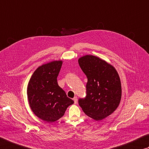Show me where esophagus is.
<instances>
[{"mask_svg": "<svg viewBox=\"0 0 149 149\" xmlns=\"http://www.w3.org/2000/svg\"><path fill=\"white\" fill-rule=\"evenodd\" d=\"M74 104H77V98L76 96L74 97Z\"/></svg>", "mask_w": 149, "mask_h": 149, "instance_id": "esophagus-1", "label": "esophagus"}]
</instances>
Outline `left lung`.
Masks as SVG:
<instances>
[{
  "label": "left lung",
  "mask_w": 149,
  "mask_h": 149,
  "mask_svg": "<svg viewBox=\"0 0 149 149\" xmlns=\"http://www.w3.org/2000/svg\"><path fill=\"white\" fill-rule=\"evenodd\" d=\"M88 79L86 96L79 104L88 117L102 120L115 111L122 94L119 75L115 67L98 56L86 55L78 59Z\"/></svg>",
  "instance_id": "8db88e82"
}]
</instances>
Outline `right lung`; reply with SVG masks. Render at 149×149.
Instances as JSON below:
<instances>
[{"mask_svg": "<svg viewBox=\"0 0 149 149\" xmlns=\"http://www.w3.org/2000/svg\"><path fill=\"white\" fill-rule=\"evenodd\" d=\"M62 64L63 61H53L38 67L27 85L26 93L32 111L47 123L58 120L74 102L58 85L56 78Z\"/></svg>", "mask_w": 149, "mask_h": 149, "instance_id": "1", "label": "right lung"}]
</instances>
